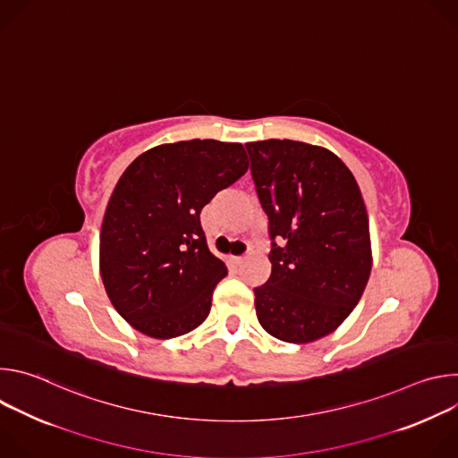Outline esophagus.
<instances>
[{
	"mask_svg": "<svg viewBox=\"0 0 458 458\" xmlns=\"http://www.w3.org/2000/svg\"><path fill=\"white\" fill-rule=\"evenodd\" d=\"M242 260H244V257H232V263H233V265H241Z\"/></svg>",
	"mask_w": 458,
	"mask_h": 458,
	"instance_id": "1",
	"label": "esophagus"
}]
</instances>
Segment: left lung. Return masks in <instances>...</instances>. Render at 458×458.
Wrapping results in <instances>:
<instances>
[{"label": "left lung", "instance_id": "8db88e82", "mask_svg": "<svg viewBox=\"0 0 458 458\" xmlns=\"http://www.w3.org/2000/svg\"><path fill=\"white\" fill-rule=\"evenodd\" d=\"M272 239L270 279L253 290L263 328L306 344L335 332L371 272L368 212L350 168L322 147L246 143Z\"/></svg>", "mask_w": 458, "mask_h": 458}]
</instances>
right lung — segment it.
I'll list each match as a JSON object with an SVG mask.
<instances>
[{"label":"right lung","mask_w":458,"mask_h":458,"mask_svg":"<svg viewBox=\"0 0 458 458\" xmlns=\"http://www.w3.org/2000/svg\"><path fill=\"white\" fill-rule=\"evenodd\" d=\"M248 170L241 143L159 145L119 177L99 235V272L117 313L138 332L172 339L198 328L228 270L199 214Z\"/></svg>","instance_id":"add662e5"}]
</instances>
